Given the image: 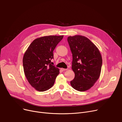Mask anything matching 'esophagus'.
<instances>
[{
    "mask_svg": "<svg viewBox=\"0 0 122 122\" xmlns=\"http://www.w3.org/2000/svg\"><path fill=\"white\" fill-rule=\"evenodd\" d=\"M61 70L62 71H66V70L67 69H64V68H61Z\"/></svg>",
    "mask_w": 122,
    "mask_h": 122,
    "instance_id": "obj_1",
    "label": "esophagus"
}]
</instances>
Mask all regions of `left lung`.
<instances>
[{"instance_id": "left-lung-1", "label": "left lung", "mask_w": 122, "mask_h": 122, "mask_svg": "<svg viewBox=\"0 0 122 122\" xmlns=\"http://www.w3.org/2000/svg\"><path fill=\"white\" fill-rule=\"evenodd\" d=\"M67 41L72 54V69L75 73L71 86L77 91L89 90L101 75L102 60L97 47L88 38L76 35Z\"/></svg>"}]
</instances>
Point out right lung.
Returning a JSON list of instances; mask_svg holds the SVG:
<instances>
[{"label": "right lung", "mask_w": 122, "mask_h": 122, "mask_svg": "<svg viewBox=\"0 0 122 122\" xmlns=\"http://www.w3.org/2000/svg\"><path fill=\"white\" fill-rule=\"evenodd\" d=\"M63 35H49L34 40L23 56L24 71L27 80L36 90L46 91L52 87L58 68L51 64L53 51Z\"/></svg>", "instance_id": "add662e5"}]
</instances>
